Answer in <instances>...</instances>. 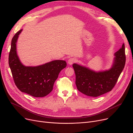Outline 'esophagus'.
Returning <instances> with one entry per match:
<instances>
[{"mask_svg":"<svg viewBox=\"0 0 133 133\" xmlns=\"http://www.w3.org/2000/svg\"><path fill=\"white\" fill-rule=\"evenodd\" d=\"M76 61V59L75 58H73V57H71L68 61V63L69 65H72L73 63Z\"/></svg>","mask_w":133,"mask_h":133,"instance_id":"34e87169","label":"esophagus"}]
</instances>
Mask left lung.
I'll return each instance as SVG.
<instances>
[{
  "instance_id": "8db88e82",
  "label": "left lung",
  "mask_w": 133,
  "mask_h": 133,
  "mask_svg": "<svg viewBox=\"0 0 133 133\" xmlns=\"http://www.w3.org/2000/svg\"><path fill=\"white\" fill-rule=\"evenodd\" d=\"M112 67L108 71L96 72L89 68L74 63L77 89L87 96L98 97L111 91L116 85L125 63V47L123 43L115 54Z\"/></svg>"
}]
</instances>
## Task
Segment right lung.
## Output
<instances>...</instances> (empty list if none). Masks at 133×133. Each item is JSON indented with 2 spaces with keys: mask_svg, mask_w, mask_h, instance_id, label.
Segmentation results:
<instances>
[{
  "mask_svg": "<svg viewBox=\"0 0 133 133\" xmlns=\"http://www.w3.org/2000/svg\"><path fill=\"white\" fill-rule=\"evenodd\" d=\"M22 30L17 32L11 41L9 64L15 85L21 92L35 97H43L53 90L59 74L67 63L54 60L36 67H26L21 62L16 51V42Z\"/></svg>",
  "mask_w": 133,
  "mask_h": 133,
  "instance_id": "1",
  "label": "right lung"
}]
</instances>
